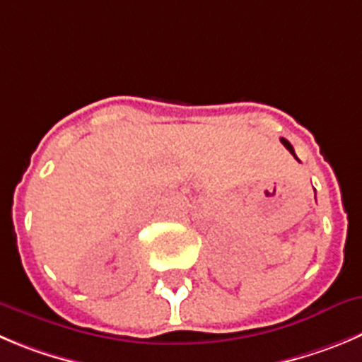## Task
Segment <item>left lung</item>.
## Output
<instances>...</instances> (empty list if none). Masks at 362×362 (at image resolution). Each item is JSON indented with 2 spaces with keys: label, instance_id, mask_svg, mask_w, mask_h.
<instances>
[{
  "label": "left lung",
  "instance_id": "obj_1",
  "mask_svg": "<svg viewBox=\"0 0 362 362\" xmlns=\"http://www.w3.org/2000/svg\"><path fill=\"white\" fill-rule=\"evenodd\" d=\"M280 141H282V144H284V146H286V148H288V150H289V151H291V155H293V157H295V158H296V153H295V150H293L291 143H289V141H286V139H280Z\"/></svg>",
  "mask_w": 362,
  "mask_h": 362
}]
</instances>
